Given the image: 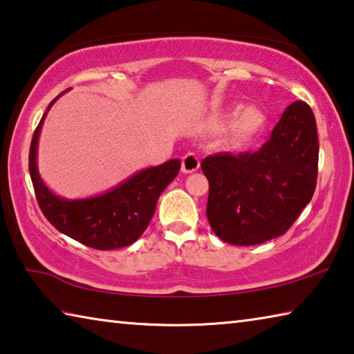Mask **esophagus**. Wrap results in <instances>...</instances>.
Masks as SVG:
<instances>
[{
  "label": "esophagus",
  "instance_id": "esophagus-1",
  "mask_svg": "<svg viewBox=\"0 0 354 354\" xmlns=\"http://www.w3.org/2000/svg\"><path fill=\"white\" fill-rule=\"evenodd\" d=\"M183 173H194L200 169V158L194 153H187L183 158Z\"/></svg>",
  "mask_w": 354,
  "mask_h": 354
}]
</instances>
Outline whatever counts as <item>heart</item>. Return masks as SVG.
<instances>
[{"label":"heart","mask_w":354,"mask_h":354,"mask_svg":"<svg viewBox=\"0 0 354 354\" xmlns=\"http://www.w3.org/2000/svg\"><path fill=\"white\" fill-rule=\"evenodd\" d=\"M230 118H234V133L241 139H248V137L254 136L262 128L263 122H266L263 113L253 106L243 107L241 111H234Z\"/></svg>","instance_id":"1"}]
</instances>
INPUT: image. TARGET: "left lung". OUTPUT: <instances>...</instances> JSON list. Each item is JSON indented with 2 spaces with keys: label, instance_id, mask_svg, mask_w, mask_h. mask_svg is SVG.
Returning <instances> with one entry per match:
<instances>
[{
  "label": "left lung",
  "instance_id": "8db88e82",
  "mask_svg": "<svg viewBox=\"0 0 354 354\" xmlns=\"http://www.w3.org/2000/svg\"><path fill=\"white\" fill-rule=\"evenodd\" d=\"M201 170L209 181L206 215L221 241L248 247L283 236L315 190L319 137L313 109L295 101L257 151L207 156Z\"/></svg>",
  "mask_w": 354,
  "mask_h": 354
}]
</instances>
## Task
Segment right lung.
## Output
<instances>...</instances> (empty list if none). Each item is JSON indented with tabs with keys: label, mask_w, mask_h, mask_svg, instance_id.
Instances as JSON below:
<instances>
[{
	"label": "right lung",
	"mask_w": 354,
	"mask_h": 354,
	"mask_svg": "<svg viewBox=\"0 0 354 354\" xmlns=\"http://www.w3.org/2000/svg\"><path fill=\"white\" fill-rule=\"evenodd\" d=\"M51 101L35 128L29 148V175L39 206L48 221L82 245L95 250H117L128 247L139 239L153 218L156 205L162 192L176 178L181 160L171 159L158 167L134 173L117 187L91 198H61L46 187L37 169V145L41 124L48 111L56 103Z\"/></svg>",
	"instance_id": "right-lung-1"
}]
</instances>
